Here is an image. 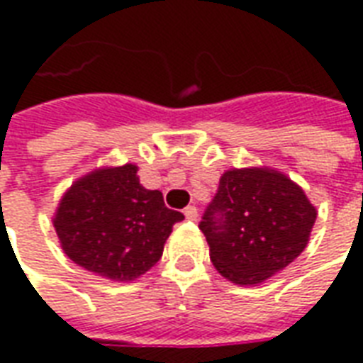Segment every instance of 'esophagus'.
<instances>
[{"label": "esophagus", "mask_w": 363, "mask_h": 363, "mask_svg": "<svg viewBox=\"0 0 363 363\" xmlns=\"http://www.w3.org/2000/svg\"><path fill=\"white\" fill-rule=\"evenodd\" d=\"M184 216H186V220L196 221L198 220L196 206H186V208H184Z\"/></svg>", "instance_id": "esophagus-1"}]
</instances>
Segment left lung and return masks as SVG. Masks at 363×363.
<instances>
[{"mask_svg":"<svg viewBox=\"0 0 363 363\" xmlns=\"http://www.w3.org/2000/svg\"><path fill=\"white\" fill-rule=\"evenodd\" d=\"M317 210L301 186L268 167L221 174L200 229L216 270L239 286H255L303 252Z\"/></svg>","mask_w":363,"mask_h":363,"instance_id":"8db88e82","label":"left lung"}]
</instances>
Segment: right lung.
<instances>
[{"label":"right lung","mask_w":363,"mask_h":363,"mask_svg":"<svg viewBox=\"0 0 363 363\" xmlns=\"http://www.w3.org/2000/svg\"><path fill=\"white\" fill-rule=\"evenodd\" d=\"M181 212L140 184L138 167H103L69 186L54 216L60 245L75 264L106 280L140 278L163 255Z\"/></svg>","instance_id":"1"}]
</instances>
